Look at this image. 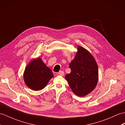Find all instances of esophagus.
<instances>
[{
  "mask_svg": "<svg viewBox=\"0 0 125 125\" xmlns=\"http://www.w3.org/2000/svg\"><path fill=\"white\" fill-rule=\"evenodd\" d=\"M58 74L60 75V76H63V75H64V72H63V71H61L58 73Z\"/></svg>",
  "mask_w": 125,
  "mask_h": 125,
  "instance_id": "34e87169",
  "label": "esophagus"
}]
</instances>
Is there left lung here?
Here are the masks:
<instances>
[{
	"label": "left lung",
	"mask_w": 125,
	"mask_h": 125,
	"mask_svg": "<svg viewBox=\"0 0 125 125\" xmlns=\"http://www.w3.org/2000/svg\"><path fill=\"white\" fill-rule=\"evenodd\" d=\"M71 72L65 79L75 95L83 97L95 89L99 78L98 64L86 49L78 45L75 58L69 65Z\"/></svg>",
	"instance_id": "obj_1"
}]
</instances>
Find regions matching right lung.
<instances>
[{
  "mask_svg": "<svg viewBox=\"0 0 125 125\" xmlns=\"http://www.w3.org/2000/svg\"><path fill=\"white\" fill-rule=\"evenodd\" d=\"M53 76L51 70L48 67L40 57L31 60L26 66L23 74L25 84L33 91L44 89Z\"/></svg>",
  "mask_w": 125,
  "mask_h": 125,
  "instance_id": "add662e5",
  "label": "right lung"
}]
</instances>
